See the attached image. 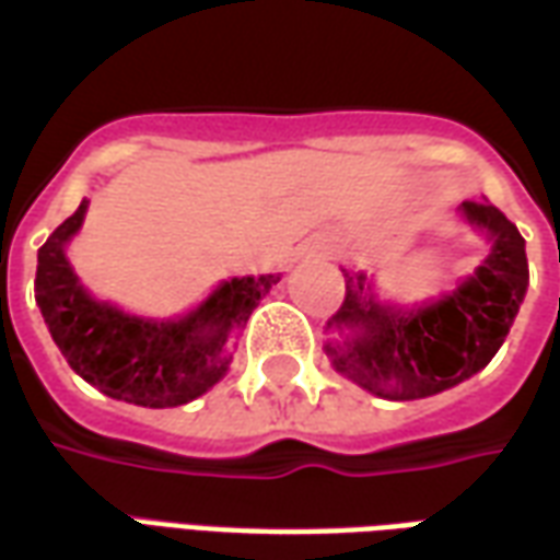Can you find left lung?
Listing matches in <instances>:
<instances>
[{"mask_svg":"<svg viewBox=\"0 0 560 560\" xmlns=\"http://www.w3.org/2000/svg\"><path fill=\"white\" fill-rule=\"evenodd\" d=\"M458 209L489 236L492 252L438 303H381L363 272H345V300L327 320L339 339L327 341V357L381 399H425L477 375L504 345L525 300L528 257L516 224L489 200H465Z\"/></svg>","mask_w":560,"mask_h":560,"instance_id":"obj_1","label":"left lung"}]
</instances>
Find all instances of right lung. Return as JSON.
I'll use <instances>...</instances> for the list:
<instances>
[{
  "mask_svg": "<svg viewBox=\"0 0 560 560\" xmlns=\"http://www.w3.org/2000/svg\"><path fill=\"white\" fill-rule=\"evenodd\" d=\"M90 200L38 248L35 303L68 365L110 399L140 408H179L219 384L233 360V336L281 276L221 281L195 312L176 320L126 315L98 303L68 264Z\"/></svg>",
  "mask_w": 560,
  "mask_h": 560,
  "instance_id": "right-lung-1",
  "label": "right lung"
}]
</instances>
